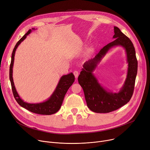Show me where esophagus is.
Returning <instances> with one entry per match:
<instances>
[{
    "instance_id": "esophagus-1",
    "label": "esophagus",
    "mask_w": 150,
    "mask_h": 150,
    "mask_svg": "<svg viewBox=\"0 0 150 150\" xmlns=\"http://www.w3.org/2000/svg\"><path fill=\"white\" fill-rule=\"evenodd\" d=\"M74 75H75V76L76 78H77L78 77L79 73H78V72L77 71H75L74 72Z\"/></svg>"
}]
</instances>
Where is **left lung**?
<instances>
[{
    "instance_id": "obj_1",
    "label": "left lung",
    "mask_w": 150,
    "mask_h": 150,
    "mask_svg": "<svg viewBox=\"0 0 150 150\" xmlns=\"http://www.w3.org/2000/svg\"><path fill=\"white\" fill-rule=\"evenodd\" d=\"M114 29L113 38L115 39L102 48L95 57L84 63L78 78V83L84 90L88 108L96 113L110 112L128 103L133 93L137 75L138 61L133 43L117 27L114 26ZM115 46H121L125 49L128 69L124 86L118 93H114L105 90L92 72L107 51Z\"/></svg>"
}]
</instances>
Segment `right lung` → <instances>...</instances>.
Returning <instances> with one entry per match:
<instances>
[{
  "label": "right lung",
  "mask_w": 150,
  "mask_h": 150,
  "mask_svg": "<svg viewBox=\"0 0 150 150\" xmlns=\"http://www.w3.org/2000/svg\"><path fill=\"white\" fill-rule=\"evenodd\" d=\"M32 29L35 30V29ZM31 29L29 30V31L18 40L14 48H13L12 53L11 62L9 67V79L11 84L12 90L15 99L17 103L23 108L35 114L40 115H51L56 113L60 110L66 92L74 82L75 76L72 73L62 76L57 84V86L52 94L51 97L47 100L44 102L39 103H29L24 102L20 98L18 93L16 91L12 78V68L13 65V61H14V56L16 49L21 44V42L25 39L27 36L31 33Z\"/></svg>",
  "instance_id": "add662e5"
}]
</instances>
